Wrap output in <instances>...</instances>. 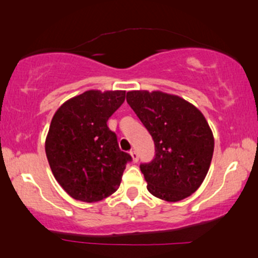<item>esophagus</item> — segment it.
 Returning <instances> with one entry per match:
<instances>
[{"mask_svg": "<svg viewBox=\"0 0 258 258\" xmlns=\"http://www.w3.org/2000/svg\"><path fill=\"white\" fill-rule=\"evenodd\" d=\"M130 154H131V156H132V161L137 162L138 161V153L136 152V150H131Z\"/></svg>", "mask_w": 258, "mask_h": 258, "instance_id": "obj_1", "label": "esophagus"}]
</instances>
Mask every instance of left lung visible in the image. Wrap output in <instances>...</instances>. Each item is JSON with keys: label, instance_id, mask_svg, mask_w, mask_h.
Returning a JSON list of instances; mask_svg holds the SVG:
<instances>
[{"label": "left lung", "instance_id": "obj_1", "mask_svg": "<svg viewBox=\"0 0 258 258\" xmlns=\"http://www.w3.org/2000/svg\"><path fill=\"white\" fill-rule=\"evenodd\" d=\"M126 100L155 144V158L141 165L149 193L168 203L190 197L205 179L214 154V135L203 112L161 91H130Z\"/></svg>", "mask_w": 258, "mask_h": 258}]
</instances>
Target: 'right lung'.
<instances>
[{
  "label": "right lung",
  "mask_w": 258,
  "mask_h": 258,
  "mask_svg": "<svg viewBox=\"0 0 258 258\" xmlns=\"http://www.w3.org/2000/svg\"><path fill=\"white\" fill-rule=\"evenodd\" d=\"M125 91H86L53 115L44 150L53 176L73 199L96 203L117 190L126 164L106 121L125 100Z\"/></svg>",
  "instance_id": "right-lung-1"
}]
</instances>
